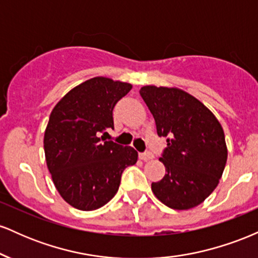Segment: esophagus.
I'll list each match as a JSON object with an SVG mask.
<instances>
[{"label":"esophagus","mask_w":258,"mask_h":258,"mask_svg":"<svg viewBox=\"0 0 258 258\" xmlns=\"http://www.w3.org/2000/svg\"><path fill=\"white\" fill-rule=\"evenodd\" d=\"M139 158L142 160H144V161H148V160H152L154 159V154L152 152H144V153H141L139 154Z\"/></svg>","instance_id":"1"}]
</instances>
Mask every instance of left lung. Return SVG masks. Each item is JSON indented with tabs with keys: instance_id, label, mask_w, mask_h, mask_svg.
<instances>
[{
	"instance_id": "8db88e82",
	"label": "left lung",
	"mask_w": 258,
	"mask_h": 258,
	"mask_svg": "<svg viewBox=\"0 0 258 258\" xmlns=\"http://www.w3.org/2000/svg\"><path fill=\"white\" fill-rule=\"evenodd\" d=\"M166 148L159 160L166 174L152 183L162 204L173 210L198 206L217 186L227 162L221 123L200 100L178 88L144 86L139 91Z\"/></svg>"
}]
</instances>
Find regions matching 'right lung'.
I'll list each match as a JSON object with an SVG mask.
<instances>
[{"label":"right lung","instance_id":"obj_1","mask_svg":"<svg viewBox=\"0 0 258 258\" xmlns=\"http://www.w3.org/2000/svg\"><path fill=\"white\" fill-rule=\"evenodd\" d=\"M131 88L93 78L68 92L51 112L43 139L47 167L59 194L75 209L104 206L117 193L123 170L137 162L132 147L100 136L114 128L112 110Z\"/></svg>","mask_w":258,"mask_h":258}]
</instances>
